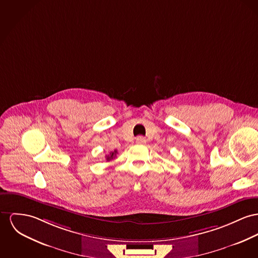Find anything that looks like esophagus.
<instances>
[{
  "label": "esophagus",
  "instance_id": "34e87169",
  "mask_svg": "<svg viewBox=\"0 0 258 258\" xmlns=\"http://www.w3.org/2000/svg\"><path fill=\"white\" fill-rule=\"evenodd\" d=\"M146 139L144 137H142V136H139V137L136 138V143L139 144V145H143V144H146Z\"/></svg>",
  "mask_w": 258,
  "mask_h": 258
}]
</instances>
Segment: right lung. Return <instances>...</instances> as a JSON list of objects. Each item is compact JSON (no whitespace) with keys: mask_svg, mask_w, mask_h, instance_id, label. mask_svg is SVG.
Instances as JSON below:
<instances>
[{"mask_svg":"<svg viewBox=\"0 0 258 258\" xmlns=\"http://www.w3.org/2000/svg\"><path fill=\"white\" fill-rule=\"evenodd\" d=\"M115 153H116V151H114V152H110L108 155H105V159H106V161H109V160L113 159V158H114V156H115Z\"/></svg>","mask_w":258,"mask_h":258,"instance_id":"right-lung-1","label":"right lung"}]
</instances>
